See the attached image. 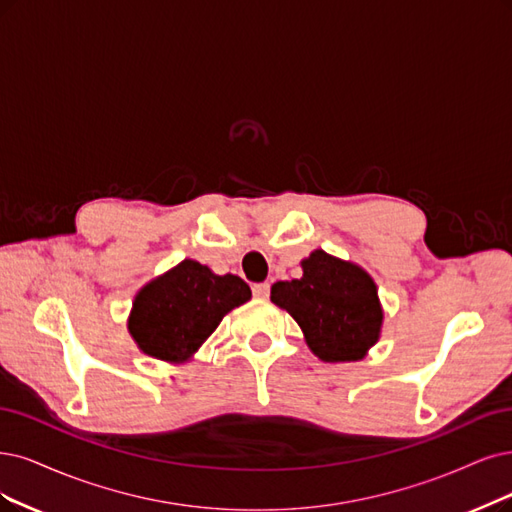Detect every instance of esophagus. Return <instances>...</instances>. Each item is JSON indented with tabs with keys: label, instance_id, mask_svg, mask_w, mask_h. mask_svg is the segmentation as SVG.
<instances>
[{
	"label": "esophagus",
	"instance_id": "obj_1",
	"mask_svg": "<svg viewBox=\"0 0 512 512\" xmlns=\"http://www.w3.org/2000/svg\"><path fill=\"white\" fill-rule=\"evenodd\" d=\"M253 295L257 299H268L270 297V285H268V282H259V285H253Z\"/></svg>",
	"mask_w": 512,
	"mask_h": 512
}]
</instances>
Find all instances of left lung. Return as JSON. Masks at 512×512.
Returning <instances> with one entry per match:
<instances>
[{"instance_id": "1", "label": "left lung", "mask_w": 512, "mask_h": 512, "mask_svg": "<svg viewBox=\"0 0 512 512\" xmlns=\"http://www.w3.org/2000/svg\"><path fill=\"white\" fill-rule=\"evenodd\" d=\"M301 270V278L274 282L272 304L295 318L320 361H361L377 344L384 325L375 280L358 263L323 249L301 259Z\"/></svg>"}]
</instances>
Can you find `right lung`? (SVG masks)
Here are the masks:
<instances>
[{"label":"right lung","instance_id":"add662e5","mask_svg":"<svg viewBox=\"0 0 512 512\" xmlns=\"http://www.w3.org/2000/svg\"><path fill=\"white\" fill-rule=\"evenodd\" d=\"M249 299L251 289L240 276H219L200 261L183 259L139 289L128 316V333L143 354L183 365L223 316Z\"/></svg>","mask_w":512,"mask_h":512}]
</instances>
